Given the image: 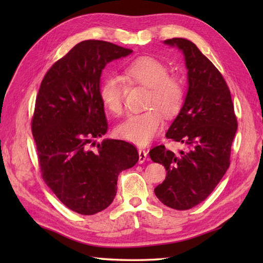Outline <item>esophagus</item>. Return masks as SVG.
Instances as JSON below:
<instances>
[{"label": "esophagus", "mask_w": 263, "mask_h": 263, "mask_svg": "<svg viewBox=\"0 0 263 263\" xmlns=\"http://www.w3.org/2000/svg\"><path fill=\"white\" fill-rule=\"evenodd\" d=\"M148 157V153L144 149H139V164H142L146 161Z\"/></svg>", "instance_id": "esophagus-1"}]
</instances>
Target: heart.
<instances>
[{
    "label": "heart",
    "mask_w": 263,
    "mask_h": 263,
    "mask_svg": "<svg viewBox=\"0 0 263 263\" xmlns=\"http://www.w3.org/2000/svg\"><path fill=\"white\" fill-rule=\"evenodd\" d=\"M165 63L152 57H141L123 69L127 80L148 88L146 107L142 113L132 114L117 126L116 133L126 141L146 146L153 141L164 124L166 117L175 116L181 110L185 83L180 76L168 73ZM99 97L110 114L121 115L123 111V83L119 78H105L99 87Z\"/></svg>",
    "instance_id": "b5f03b06"
}]
</instances>
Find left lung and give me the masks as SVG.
<instances>
[{
    "label": "left lung",
    "mask_w": 263,
    "mask_h": 263,
    "mask_svg": "<svg viewBox=\"0 0 263 263\" xmlns=\"http://www.w3.org/2000/svg\"><path fill=\"white\" fill-rule=\"evenodd\" d=\"M165 44L182 49L187 68L185 102L166 133L185 149L175 154L160 144L149 155L167 172L155 194L170 208L187 210L209 197L230 167L237 119L230 88L211 61L185 38Z\"/></svg>",
    "instance_id": "8db88e82"
}]
</instances>
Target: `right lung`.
I'll return each mask as SVG.
<instances>
[{"instance_id": "1", "label": "right lung", "mask_w": 263, "mask_h": 263, "mask_svg": "<svg viewBox=\"0 0 263 263\" xmlns=\"http://www.w3.org/2000/svg\"><path fill=\"white\" fill-rule=\"evenodd\" d=\"M113 43L83 41L57 61L39 87L31 132L42 177L65 206L95 215L113 202L117 177L139 160L137 148L95 139L108 128L99 97L102 71L108 62L131 54Z\"/></svg>"}]
</instances>
